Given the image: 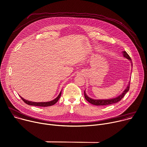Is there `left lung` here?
<instances>
[{
    "label": "left lung",
    "mask_w": 147,
    "mask_h": 147,
    "mask_svg": "<svg viewBox=\"0 0 147 147\" xmlns=\"http://www.w3.org/2000/svg\"><path fill=\"white\" fill-rule=\"evenodd\" d=\"M123 53V56L124 57H125L126 59H128L131 63V66H132V63L131 61V59L130 58V57L129 56V55L127 54V53L125 51H124L122 52ZM129 84H130V81H129L128 84L126 87V88L124 90V91L121 93V94L119 95L118 96L113 98H110V99H92L90 97H89L86 92V90L84 91V97L86 99V100L89 102L90 103L93 104V105H110V104H115L118 102V101H119L121 100L124 96H125V94L128 91L129 89Z\"/></svg>",
    "instance_id": "obj_1"
}]
</instances>
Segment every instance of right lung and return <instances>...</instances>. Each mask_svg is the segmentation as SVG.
Wrapping results in <instances>:
<instances>
[{
    "mask_svg": "<svg viewBox=\"0 0 147 147\" xmlns=\"http://www.w3.org/2000/svg\"><path fill=\"white\" fill-rule=\"evenodd\" d=\"M61 91H60V92L59 93V96L53 100L50 101H47V102H33V101H28L27 100H25L24 98H23V97H22L21 96H20V97L22 98V100L27 104L30 105H33V106H38V107H49V106H51L55 104L58 100H59L60 97H61Z\"/></svg>",
    "mask_w": 147,
    "mask_h": 147,
    "instance_id": "1",
    "label": "right lung"
}]
</instances>
